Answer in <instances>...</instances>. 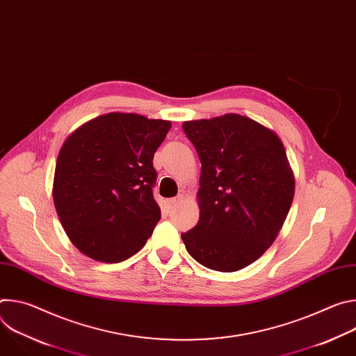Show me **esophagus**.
Masks as SVG:
<instances>
[{"label": "esophagus", "mask_w": 356, "mask_h": 356, "mask_svg": "<svg viewBox=\"0 0 356 356\" xmlns=\"http://www.w3.org/2000/svg\"><path fill=\"white\" fill-rule=\"evenodd\" d=\"M181 198H183V195H176V197H173V198H169L166 202H168V207H169V210H172L175 206H177L179 202L181 201Z\"/></svg>", "instance_id": "obj_1"}]
</instances>
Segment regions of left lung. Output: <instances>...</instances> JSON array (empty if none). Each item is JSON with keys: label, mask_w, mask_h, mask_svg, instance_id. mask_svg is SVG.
Listing matches in <instances>:
<instances>
[{"label": "left lung", "mask_w": 356, "mask_h": 356, "mask_svg": "<svg viewBox=\"0 0 356 356\" xmlns=\"http://www.w3.org/2000/svg\"><path fill=\"white\" fill-rule=\"evenodd\" d=\"M183 131L201 162V213L181 234L186 249L209 269H243L273 243L291 206L294 177L283 143L238 114L187 121Z\"/></svg>", "instance_id": "8db88e82"}]
</instances>
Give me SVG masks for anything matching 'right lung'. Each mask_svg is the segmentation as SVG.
Instances as JSON below:
<instances>
[{"mask_svg":"<svg viewBox=\"0 0 356 356\" xmlns=\"http://www.w3.org/2000/svg\"><path fill=\"white\" fill-rule=\"evenodd\" d=\"M170 121L111 113L63 143L54 201L73 245L91 259L118 264L146 243L161 220L154 155Z\"/></svg>","mask_w":356,"mask_h":356,"instance_id":"add662e5","label":"right lung"}]
</instances>
